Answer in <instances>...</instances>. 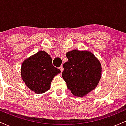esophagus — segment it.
<instances>
[{
    "instance_id": "34e87169",
    "label": "esophagus",
    "mask_w": 126,
    "mask_h": 126,
    "mask_svg": "<svg viewBox=\"0 0 126 126\" xmlns=\"http://www.w3.org/2000/svg\"><path fill=\"white\" fill-rule=\"evenodd\" d=\"M59 69H60V71H61V72H63V66H60V67H59Z\"/></svg>"
}]
</instances>
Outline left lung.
<instances>
[{
  "instance_id": "obj_1",
  "label": "left lung",
  "mask_w": 126,
  "mask_h": 126,
  "mask_svg": "<svg viewBox=\"0 0 126 126\" xmlns=\"http://www.w3.org/2000/svg\"><path fill=\"white\" fill-rule=\"evenodd\" d=\"M68 60L63 66L62 77L72 94L84 96L97 86L102 67L99 60L91 51L73 50L66 54Z\"/></svg>"
}]
</instances>
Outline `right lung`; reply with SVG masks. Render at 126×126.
Masks as SVG:
<instances>
[{
	"mask_svg": "<svg viewBox=\"0 0 126 126\" xmlns=\"http://www.w3.org/2000/svg\"><path fill=\"white\" fill-rule=\"evenodd\" d=\"M61 72L52 64L48 53L40 51L25 59L21 66V75L26 86L35 94H43L50 89L55 76Z\"/></svg>",
	"mask_w": 126,
	"mask_h": 126,
	"instance_id": "add662e5",
	"label": "right lung"
}]
</instances>
